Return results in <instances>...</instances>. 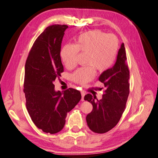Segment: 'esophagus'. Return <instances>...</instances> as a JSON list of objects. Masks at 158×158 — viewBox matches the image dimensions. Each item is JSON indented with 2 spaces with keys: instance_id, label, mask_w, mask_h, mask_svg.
I'll return each instance as SVG.
<instances>
[{
  "instance_id": "esophagus-1",
  "label": "esophagus",
  "mask_w": 158,
  "mask_h": 158,
  "mask_svg": "<svg viewBox=\"0 0 158 158\" xmlns=\"http://www.w3.org/2000/svg\"><path fill=\"white\" fill-rule=\"evenodd\" d=\"M81 101H84V97L85 96V91H81Z\"/></svg>"
}]
</instances>
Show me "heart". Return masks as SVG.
Returning a JSON list of instances; mask_svg holds the SVG:
<instances>
[{"mask_svg":"<svg viewBox=\"0 0 158 158\" xmlns=\"http://www.w3.org/2000/svg\"><path fill=\"white\" fill-rule=\"evenodd\" d=\"M118 47V39L114 35L98 29L91 30L80 34L74 45H64L60 56L67 68L71 69L76 65L79 52L86 54L85 63L88 65L77 69L72 74L74 82L85 85L94 79L96 69L104 72L112 65Z\"/></svg>","mask_w":158,"mask_h":158,"instance_id":"obj_1","label":"heart"}]
</instances>
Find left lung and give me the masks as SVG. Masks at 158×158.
I'll return each mask as SVG.
<instances>
[{"label": "left lung", "instance_id": "left-lung-1", "mask_svg": "<svg viewBox=\"0 0 158 158\" xmlns=\"http://www.w3.org/2000/svg\"><path fill=\"white\" fill-rule=\"evenodd\" d=\"M124 44H122L114 66L102 72L99 81L105 89L102 98L88 94L84 96L93 106L92 111L87 114L86 122L89 129L98 134L109 131L118 123L126 108L129 94V69L127 62Z\"/></svg>", "mask_w": 158, "mask_h": 158}]
</instances>
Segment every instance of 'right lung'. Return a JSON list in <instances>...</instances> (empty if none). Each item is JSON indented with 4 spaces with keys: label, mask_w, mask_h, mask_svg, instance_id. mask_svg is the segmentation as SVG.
Returning <instances> with one entry per match:
<instances>
[{
    "label": "right lung",
    "mask_w": 158,
    "mask_h": 158,
    "mask_svg": "<svg viewBox=\"0 0 158 158\" xmlns=\"http://www.w3.org/2000/svg\"><path fill=\"white\" fill-rule=\"evenodd\" d=\"M65 24H53L36 39L25 63L24 93L26 106L34 124L44 132L56 134L63 129L67 112L81 98L72 88L63 94L55 91L53 81L64 72L60 57Z\"/></svg>",
    "instance_id": "add662e5"
}]
</instances>
